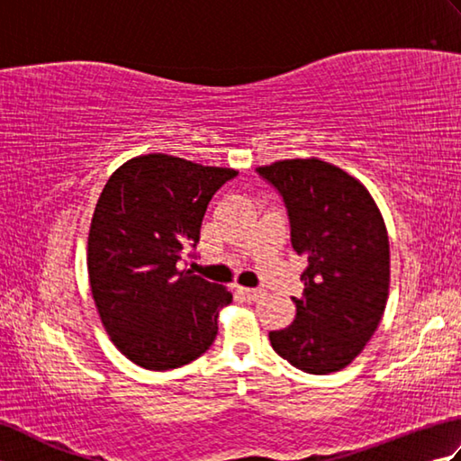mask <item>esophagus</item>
<instances>
[{
  "instance_id": "esophagus-1",
  "label": "esophagus",
  "mask_w": 461,
  "mask_h": 461,
  "mask_svg": "<svg viewBox=\"0 0 461 461\" xmlns=\"http://www.w3.org/2000/svg\"><path fill=\"white\" fill-rule=\"evenodd\" d=\"M241 295H246L249 301H258L267 295L266 289H240Z\"/></svg>"
}]
</instances>
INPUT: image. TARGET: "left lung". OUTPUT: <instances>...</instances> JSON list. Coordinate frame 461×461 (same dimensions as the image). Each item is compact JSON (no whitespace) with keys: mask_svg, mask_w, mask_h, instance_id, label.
<instances>
[{"mask_svg":"<svg viewBox=\"0 0 461 461\" xmlns=\"http://www.w3.org/2000/svg\"><path fill=\"white\" fill-rule=\"evenodd\" d=\"M258 174L285 203L291 246L305 256L303 297L289 327L271 330L273 350L309 375L355 360L384 315L390 246L368 190L319 158L281 160Z\"/></svg>","mask_w":461,"mask_h":461,"instance_id":"1","label":"left lung"}]
</instances>
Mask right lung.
I'll return each mask as SVG.
<instances>
[{"mask_svg":"<svg viewBox=\"0 0 461 461\" xmlns=\"http://www.w3.org/2000/svg\"><path fill=\"white\" fill-rule=\"evenodd\" d=\"M236 176L149 154L122 164L106 182L91 221L86 266L103 325L134 365L178 368L215 340L218 312L231 293L180 271L178 261L198 246L213 194Z\"/></svg>","mask_w":461,"mask_h":461,"instance_id":"obj_1","label":"right lung"}]
</instances>
